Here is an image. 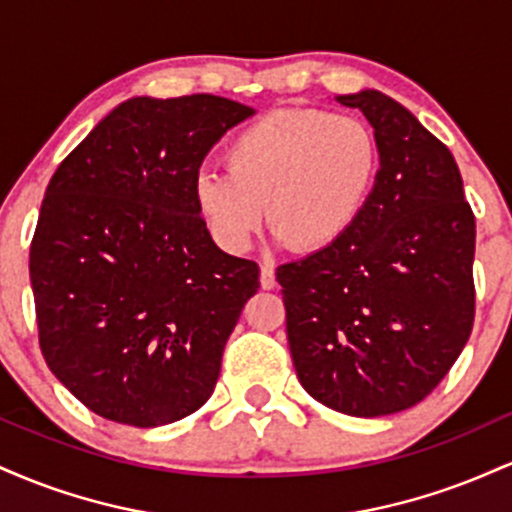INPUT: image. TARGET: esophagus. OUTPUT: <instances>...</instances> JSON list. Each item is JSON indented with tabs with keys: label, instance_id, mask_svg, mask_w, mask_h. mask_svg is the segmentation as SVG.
Segmentation results:
<instances>
[{
	"label": "esophagus",
	"instance_id": "34e87169",
	"mask_svg": "<svg viewBox=\"0 0 512 512\" xmlns=\"http://www.w3.org/2000/svg\"><path fill=\"white\" fill-rule=\"evenodd\" d=\"M260 286H262V289H274V286H276V276H274V267H272V264H267V262H264L262 264V269H260Z\"/></svg>",
	"mask_w": 512,
	"mask_h": 512
}]
</instances>
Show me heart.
Wrapping results in <instances>:
<instances>
[{"instance_id": "obj_1", "label": "heart", "mask_w": 512, "mask_h": 512, "mask_svg": "<svg viewBox=\"0 0 512 512\" xmlns=\"http://www.w3.org/2000/svg\"><path fill=\"white\" fill-rule=\"evenodd\" d=\"M228 168L197 170L192 192L221 248L243 252L264 214L279 243L320 252L339 243L366 209L380 144L366 122L315 108L274 110L228 144Z\"/></svg>"}]
</instances>
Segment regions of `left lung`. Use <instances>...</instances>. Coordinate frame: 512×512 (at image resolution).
<instances>
[{"mask_svg":"<svg viewBox=\"0 0 512 512\" xmlns=\"http://www.w3.org/2000/svg\"><path fill=\"white\" fill-rule=\"evenodd\" d=\"M380 144L366 209L332 248L281 264L286 334L310 397L387 416L436 390L474 325V223L450 149L385 93L337 96Z\"/></svg>","mask_w":512,"mask_h":512,"instance_id":"1","label":"left lung"}]
</instances>
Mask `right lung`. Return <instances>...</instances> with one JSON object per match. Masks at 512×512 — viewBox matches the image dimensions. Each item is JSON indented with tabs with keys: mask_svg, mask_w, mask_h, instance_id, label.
<instances>
[{
	"mask_svg": "<svg viewBox=\"0 0 512 512\" xmlns=\"http://www.w3.org/2000/svg\"><path fill=\"white\" fill-rule=\"evenodd\" d=\"M252 113L209 93L129 98L52 175L31 243L40 349L103 419L173 424L214 392L260 267L216 248L192 182Z\"/></svg>",
	"mask_w": 512,
	"mask_h": 512,
	"instance_id": "add662e5",
	"label": "right lung"
}]
</instances>
